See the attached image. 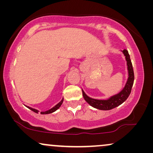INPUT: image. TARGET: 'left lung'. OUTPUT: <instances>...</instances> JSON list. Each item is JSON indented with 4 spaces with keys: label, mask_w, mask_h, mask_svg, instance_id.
<instances>
[{
    "label": "left lung",
    "mask_w": 153,
    "mask_h": 153,
    "mask_svg": "<svg viewBox=\"0 0 153 153\" xmlns=\"http://www.w3.org/2000/svg\"><path fill=\"white\" fill-rule=\"evenodd\" d=\"M121 51L123 52V55L125 57V60H126L127 62V73H128V77H127L126 83H125L124 88L121 90V91L116 94V95L111 96L110 97H108L106 100H98L90 97L89 96H88L85 93V92L82 89L83 97L84 98V100L87 102L88 104L94 108L103 111L112 109V108H116L119 105H120L121 104H123L128 98L129 94L131 93L134 80L132 64H131L130 57H129L127 50L124 49L123 51Z\"/></svg>",
    "instance_id": "obj_1"
}]
</instances>
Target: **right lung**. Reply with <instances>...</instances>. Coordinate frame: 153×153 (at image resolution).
<instances>
[{
  "label": "right lung",
  "mask_w": 153,
  "mask_h": 153,
  "mask_svg": "<svg viewBox=\"0 0 153 153\" xmlns=\"http://www.w3.org/2000/svg\"><path fill=\"white\" fill-rule=\"evenodd\" d=\"M62 102H63V98H62V99L61 100V101H60L59 103H58L56 106H54L53 107L50 108L49 110L46 111H41V114H51V113H53L54 111H56V110H58V108L60 107V106H61V104H62ZM26 106L27 108H28L29 109L33 111H34L35 113H37V114H38V112H39L38 110L35 109V108H31V107H30V106Z\"/></svg>",
  "instance_id": "1"
}]
</instances>
